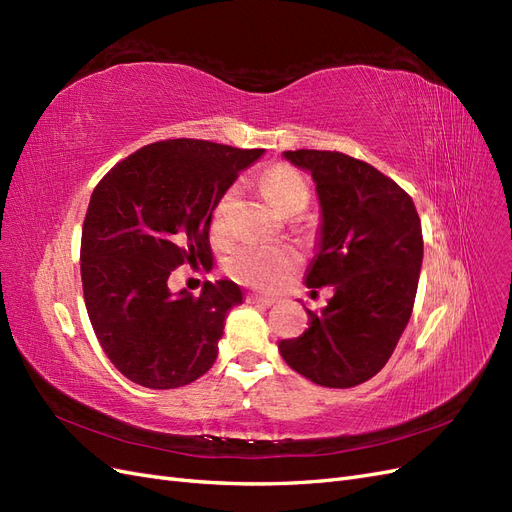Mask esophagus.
Here are the masks:
<instances>
[{"mask_svg": "<svg viewBox=\"0 0 512 512\" xmlns=\"http://www.w3.org/2000/svg\"><path fill=\"white\" fill-rule=\"evenodd\" d=\"M247 303H254V305H262V307H269L275 303V297H271V294H256V292H250L247 294Z\"/></svg>", "mask_w": 512, "mask_h": 512, "instance_id": "34e87169", "label": "esophagus"}]
</instances>
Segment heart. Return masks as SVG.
<instances>
[{"mask_svg":"<svg viewBox=\"0 0 512 512\" xmlns=\"http://www.w3.org/2000/svg\"><path fill=\"white\" fill-rule=\"evenodd\" d=\"M262 188L273 205L286 215H297L309 205V185L297 168L290 164H275L262 173ZM239 198V185L228 188L215 200L211 211V232L218 239L230 237L232 209ZM299 267V256L288 245L247 243L237 247L226 260V271L237 282L260 290H275Z\"/></svg>","mask_w":512,"mask_h":512,"instance_id":"obj_1","label":"heart"}]
</instances>
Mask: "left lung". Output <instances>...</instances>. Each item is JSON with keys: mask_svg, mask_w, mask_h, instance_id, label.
Listing matches in <instances>:
<instances>
[{"mask_svg": "<svg viewBox=\"0 0 512 512\" xmlns=\"http://www.w3.org/2000/svg\"><path fill=\"white\" fill-rule=\"evenodd\" d=\"M284 156L312 173L322 207V245L309 288L333 286L309 327L277 348L301 376L329 389L374 378L410 320L423 262V230L410 194L371 164L342 151Z\"/></svg>", "mask_w": 512, "mask_h": 512, "instance_id": "8db88e82", "label": "left lung"}]
</instances>
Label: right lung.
<instances>
[{
	"mask_svg": "<svg viewBox=\"0 0 512 512\" xmlns=\"http://www.w3.org/2000/svg\"><path fill=\"white\" fill-rule=\"evenodd\" d=\"M262 151L166 138L117 162L96 185L81 237L83 297L102 350L128 380L164 391L211 369L241 288L205 282L192 297L166 282L181 265L213 260L215 200Z\"/></svg>",
	"mask_w": 512,
	"mask_h": 512,
	"instance_id": "right-lung-1",
	"label": "right lung"
}]
</instances>
